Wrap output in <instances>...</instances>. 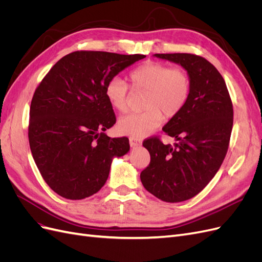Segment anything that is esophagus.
I'll return each mask as SVG.
<instances>
[{
	"label": "esophagus",
	"mask_w": 262,
	"mask_h": 262,
	"mask_svg": "<svg viewBox=\"0 0 262 262\" xmlns=\"http://www.w3.org/2000/svg\"><path fill=\"white\" fill-rule=\"evenodd\" d=\"M129 142H130L131 147H138L142 144V140L140 138H136V137H130Z\"/></svg>",
	"instance_id": "obj_1"
}]
</instances>
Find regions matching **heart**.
Segmentation results:
<instances>
[{"mask_svg":"<svg viewBox=\"0 0 262 262\" xmlns=\"http://www.w3.org/2000/svg\"><path fill=\"white\" fill-rule=\"evenodd\" d=\"M132 90L145 91L143 113L121 118L118 129L131 137H144L161 125L163 114L171 118L187 104L190 94V78L181 68H169L158 62H145L129 74ZM110 106L119 113L128 110L129 90L121 78L114 77L105 89Z\"/></svg>","mask_w":262,"mask_h":262,"instance_id":"obj_1","label":"heart"}]
</instances>
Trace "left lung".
<instances>
[{
	"mask_svg": "<svg viewBox=\"0 0 262 262\" xmlns=\"http://www.w3.org/2000/svg\"><path fill=\"white\" fill-rule=\"evenodd\" d=\"M154 57L187 71L190 94L181 112L163 128L176 143L163 144L158 138L143 142L150 162L140 177L158 199L181 202L202 191L223 163L233 128V104L224 78L208 60L190 53Z\"/></svg>",
	"mask_w": 262,
	"mask_h": 262,
	"instance_id": "8db88e82",
	"label": "left lung"
}]
</instances>
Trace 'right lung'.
Listing matches in <instances>:
<instances>
[{
  "label": "right lung",
  "instance_id": "add662e5",
  "mask_svg": "<svg viewBox=\"0 0 262 262\" xmlns=\"http://www.w3.org/2000/svg\"><path fill=\"white\" fill-rule=\"evenodd\" d=\"M143 54L75 51L60 59L36 89L29 112L31 154L55 193L81 200L106 184L114 157L129 152L128 138H109L116 123L107 83Z\"/></svg>",
  "mask_w": 262,
  "mask_h": 262
}]
</instances>
